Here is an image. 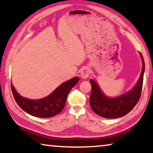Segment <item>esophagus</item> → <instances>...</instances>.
<instances>
[{
    "label": "esophagus",
    "mask_w": 153,
    "mask_h": 153,
    "mask_svg": "<svg viewBox=\"0 0 153 153\" xmlns=\"http://www.w3.org/2000/svg\"><path fill=\"white\" fill-rule=\"evenodd\" d=\"M90 74V69L88 67H85L82 69L81 73H80V76L82 79H86L88 77Z\"/></svg>",
    "instance_id": "obj_1"
}]
</instances>
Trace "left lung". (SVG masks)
Masks as SVG:
<instances>
[{
	"label": "left lung",
	"instance_id": "left-lung-1",
	"mask_svg": "<svg viewBox=\"0 0 153 153\" xmlns=\"http://www.w3.org/2000/svg\"><path fill=\"white\" fill-rule=\"evenodd\" d=\"M140 55L142 62L140 76L134 88L125 94L115 98H109L103 94L94 79L90 80L92 86L90 105L96 114L105 118H119L130 112L138 103L141 95L145 68L144 58L141 53Z\"/></svg>",
	"mask_w": 153,
	"mask_h": 153
}]
</instances>
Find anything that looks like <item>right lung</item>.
I'll use <instances>...</instances> for the list:
<instances>
[{"label": "right lung", "instance_id": "1", "mask_svg": "<svg viewBox=\"0 0 153 153\" xmlns=\"http://www.w3.org/2000/svg\"><path fill=\"white\" fill-rule=\"evenodd\" d=\"M79 79L78 77H75L63 82L48 97L40 100H31L22 97L18 94L12 84L11 90L15 101L24 111L34 117L47 118L57 115L63 109L67 95Z\"/></svg>", "mask_w": 153, "mask_h": 153}]
</instances>
